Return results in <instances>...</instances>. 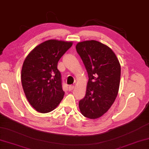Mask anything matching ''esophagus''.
<instances>
[{
	"instance_id": "esophagus-1",
	"label": "esophagus",
	"mask_w": 149,
	"mask_h": 149,
	"mask_svg": "<svg viewBox=\"0 0 149 149\" xmlns=\"http://www.w3.org/2000/svg\"><path fill=\"white\" fill-rule=\"evenodd\" d=\"M73 88H74V86L70 85V86H69V91H72V89H73Z\"/></svg>"
}]
</instances>
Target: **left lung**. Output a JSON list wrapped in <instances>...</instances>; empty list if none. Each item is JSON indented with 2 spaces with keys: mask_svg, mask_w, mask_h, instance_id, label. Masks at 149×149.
I'll return each instance as SVG.
<instances>
[{
  "mask_svg": "<svg viewBox=\"0 0 149 149\" xmlns=\"http://www.w3.org/2000/svg\"><path fill=\"white\" fill-rule=\"evenodd\" d=\"M88 74L86 93L79 101L84 117L95 119L110 108L119 91L120 65L109 47L95 40L78 43L76 46Z\"/></svg>",
  "mask_w": 149,
  "mask_h": 149,
  "instance_id": "left-lung-1",
  "label": "left lung"
}]
</instances>
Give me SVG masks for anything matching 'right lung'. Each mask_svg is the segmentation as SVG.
I'll return each mask as SVG.
<instances>
[{"label":"right lung","instance_id":"1","mask_svg":"<svg viewBox=\"0 0 149 149\" xmlns=\"http://www.w3.org/2000/svg\"><path fill=\"white\" fill-rule=\"evenodd\" d=\"M72 45V41L50 40L36 47L25 58L21 71L22 88L28 101L37 111L49 113L63 99L65 92L57 66Z\"/></svg>","mask_w":149,"mask_h":149}]
</instances>
